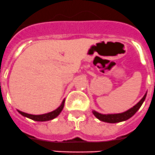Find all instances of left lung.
<instances>
[{
  "instance_id": "left-lung-1",
  "label": "left lung",
  "mask_w": 155,
  "mask_h": 155,
  "mask_svg": "<svg viewBox=\"0 0 155 155\" xmlns=\"http://www.w3.org/2000/svg\"><path fill=\"white\" fill-rule=\"evenodd\" d=\"M147 93L144 94V96L141 98V100L138 102L137 104L134 105V107L130 109L129 110L126 111L124 113H117V114H101L98 113L96 111L93 110L92 113L94 115V116L97 119H98L101 121L105 122V123H109V124H116V123H120V122L125 121L132 117L135 113L137 112L138 109L140 108L143 102H144L145 98H146Z\"/></svg>"
}]
</instances>
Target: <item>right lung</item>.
Listing matches in <instances>:
<instances>
[{
  "instance_id": "obj_1",
  "label": "right lung",
  "mask_w": 155,
  "mask_h": 155,
  "mask_svg": "<svg viewBox=\"0 0 155 155\" xmlns=\"http://www.w3.org/2000/svg\"><path fill=\"white\" fill-rule=\"evenodd\" d=\"M64 102L65 100L64 99V101L62 102L61 105L57 108L56 110L53 111V112H50V113H46V114L42 115H31V114H28V113H23L21 111H18V113L21 115H22L23 116H25L27 118H29L32 120H35V121H39V122H43V121H48V120H51L53 119L56 118L57 116H58L60 113H61V111L63 110L64 106Z\"/></svg>"
}]
</instances>
